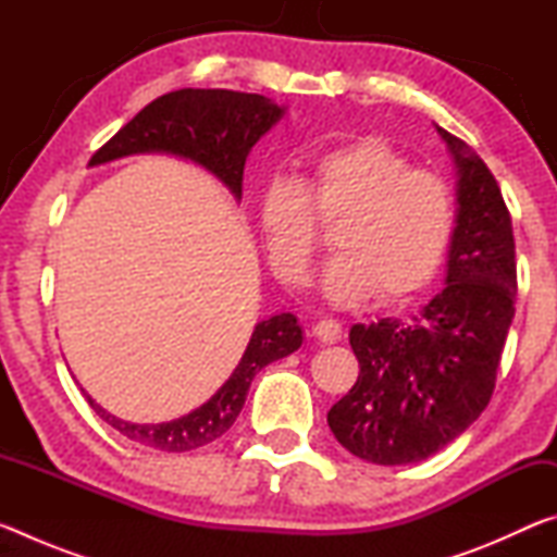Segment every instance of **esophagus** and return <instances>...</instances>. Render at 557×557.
I'll return each mask as SVG.
<instances>
[{"instance_id": "obj_1", "label": "esophagus", "mask_w": 557, "mask_h": 557, "mask_svg": "<svg viewBox=\"0 0 557 557\" xmlns=\"http://www.w3.org/2000/svg\"><path fill=\"white\" fill-rule=\"evenodd\" d=\"M312 332L322 344H336L342 338V324L336 319H322V322L314 324Z\"/></svg>"}]
</instances>
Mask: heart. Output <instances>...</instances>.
I'll return each mask as SVG.
<instances>
[{"mask_svg": "<svg viewBox=\"0 0 557 557\" xmlns=\"http://www.w3.org/2000/svg\"><path fill=\"white\" fill-rule=\"evenodd\" d=\"M319 223H338V256L324 268L322 295L334 307H356L375 292L400 301L425 289L449 250L457 209L445 178L366 137L317 154L299 182L272 178L262 188L265 250L289 285L309 280L322 248Z\"/></svg>", "mask_w": 557, "mask_h": 557, "instance_id": "1", "label": "heart"}]
</instances>
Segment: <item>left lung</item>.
Here are the masks:
<instances>
[{
    "instance_id": "8db88e82",
    "label": "left lung",
    "mask_w": 557,
    "mask_h": 557,
    "mask_svg": "<svg viewBox=\"0 0 557 557\" xmlns=\"http://www.w3.org/2000/svg\"><path fill=\"white\" fill-rule=\"evenodd\" d=\"M437 132L459 176L445 289L412 322L351 326L361 373L326 414L338 445L383 467L428 459L484 412L516 312V243L502 188L459 137Z\"/></svg>"
}]
</instances>
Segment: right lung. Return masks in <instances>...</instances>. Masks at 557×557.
Returning <instances> with one entry per match:
<instances>
[{"instance_id": "add662e5", "label": "right lung", "mask_w": 557, "mask_h": 557, "mask_svg": "<svg viewBox=\"0 0 557 557\" xmlns=\"http://www.w3.org/2000/svg\"><path fill=\"white\" fill-rule=\"evenodd\" d=\"M282 115H285V108L258 92L182 88L166 92L139 110L110 143L92 154L90 166L108 164L112 159L129 154L164 152L203 166L228 186L235 199H240L245 159ZM299 346L301 326L295 314L282 312L265 319L256 326L240 363L213 398L184 418L159 422V425L125 422L102 410L88 393L86 398L110 428L137 445L162 451H191L225 435L243 410L245 395L256 373L277 358L297 351Z\"/></svg>"}]
</instances>
